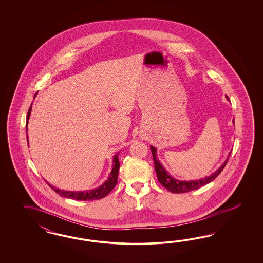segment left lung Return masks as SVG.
<instances>
[{"instance_id": "left-lung-1", "label": "left lung", "mask_w": 263, "mask_h": 263, "mask_svg": "<svg viewBox=\"0 0 263 263\" xmlns=\"http://www.w3.org/2000/svg\"><path fill=\"white\" fill-rule=\"evenodd\" d=\"M228 100L229 97L227 96ZM232 122L234 123V120H232ZM151 149H152V156H153V161H154V168L157 175V178L159 180L160 183L162 184L167 190H168L172 193H187V192L193 191L196 189H199L200 187L204 186L205 184L210 183L211 181H213L218 175L221 174V172L223 171V167H226L229 158L231 156V152L229 153L228 158L224 160L223 165L219 167L215 173H213L212 175H208L206 177L203 178H199V179H196V180H189V181H185V180H178L175 179V177H173L172 175H170L166 171V168L163 167V165L160 163L159 159L156 156V152L157 149L151 145Z\"/></svg>"}]
</instances>
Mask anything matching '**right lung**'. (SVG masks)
<instances>
[{
  "label": "right lung",
  "mask_w": 263,
  "mask_h": 263,
  "mask_svg": "<svg viewBox=\"0 0 263 263\" xmlns=\"http://www.w3.org/2000/svg\"><path fill=\"white\" fill-rule=\"evenodd\" d=\"M35 95H34V97H35ZM31 111H32V105H31V107L28 111V115H27V126H26L27 131H28V122H29V119L31 116ZM27 142L29 143L28 134H27ZM118 155H119V152L114 156L112 168H111V174L108 176V179L102 185H100L98 188L88 190V191H64V190L56 188L55 186H53L48 182L47 184L51 187V189H53V191L56 192L57 194H59L60 196H62L64 198H67V199H77V200H93V199H102L115 188V186L118 182V175H119V171H120V161H119Z\"/></svg>",
  "instance_id": "right-lung-1"
}]
</instances>
